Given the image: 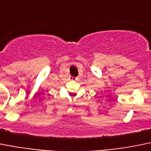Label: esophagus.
<instances>
[{
	"mask_svg": "<svg viewBox=\"0 0 151 151\" xmlns=\"http://www.w3.org/2000/svg\"><path fill=\"white\" fill-rule=\"evenodd\" d=\"M70 80H77V77H69Z\"/></svg>",
	"mask_w": 151,
	"mask_h": 151,
	"instance_id": "34e87169",
	"label": "esophagus"
}]
</instances>
